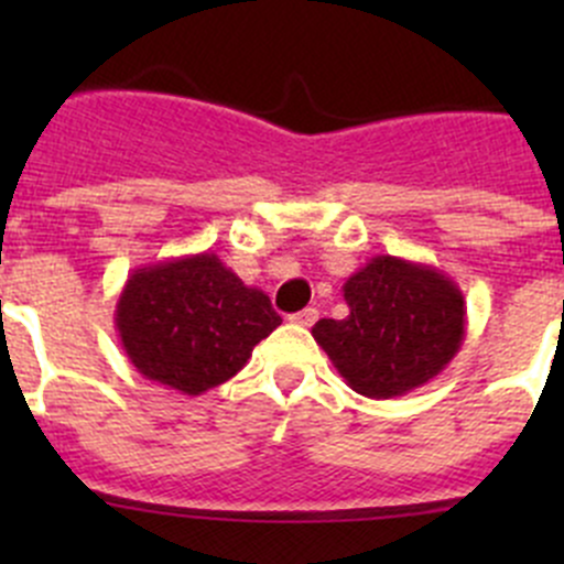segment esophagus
<instances>
[{"label": "esophagus", "mask_w": 564, "mask_h": 564, "mask_svg": "<svg viewBox=\"0 0 564 564\" xmlns=\"http://www.w3.org/2000/svg\"><path fill=\"white\" fill-rule=\"evenodd\" d=\"M289 318H292L294 324H300V327H311V324H314L318 318V311L316 308H305V311H300V314H292Z\"/></svg>", "instance_id": "obj_1"}]
</instances>
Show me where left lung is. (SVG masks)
<instances>
[{
  "label": "left lung",
  "mask_w": 564,
  "mask_h": 564,
  "mask_svg": "<svg viewBox=\"0 0 564 564\" xmlns=\"http://www.w3.org/2000/svg\"><path fill=\"white\" fill-rule=\"evenodd\" d=\"M344 318L311 329L335 371L366 398H395L440 377L466 335L464 292L431 264L373 256L346 278Z\"/></svg>",
  "instance_id": "1"
}]
</instances>
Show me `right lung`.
Segmentation results:
<instances>
[{"instance_id": "right-lung-1", "label": "right lung", "mask_w": 564, "mask_h": 564, "mask_svg": "<svg viewBox=\"0 0 564 564\" xmlns=\"http://www.w3.org/2000/svg\"><path fill=\"white\" fill-rule=\"evenodd\" d=\"M278 324L270 297L207 250L133 270L113 311L135 371L182 395L229 382Z\"/></svg>"}]
</instances>
